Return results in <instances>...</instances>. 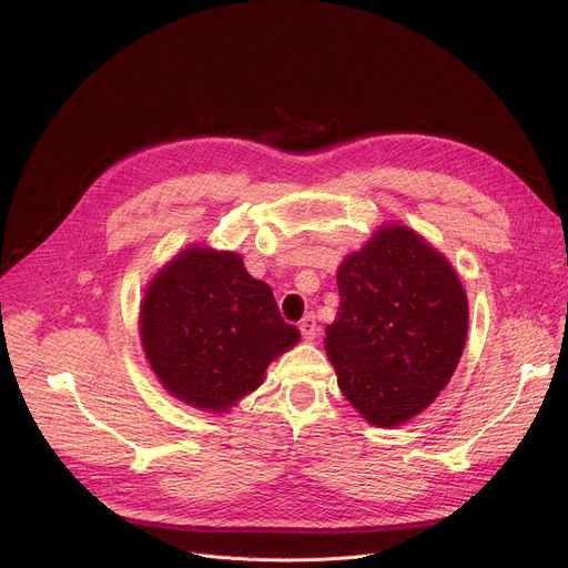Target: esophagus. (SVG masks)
<instances>
[{"mask_svg": "<svg viewBox=\"0 0 568 568\" xmlns=\"http://www.w3.org/2000/svg\"><path fill=\"white\" fill-rule=\"evenodd\" d=\"M298 331H301V335H303L305 342H312V339L318 335V323H316L314 314H307V316L301 318Z\"/></svg>", "mask_w": 568, "mask_h": 568, "instance_id": "1", "label": "esophagus"}]
</instances>
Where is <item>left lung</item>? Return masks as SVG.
Returning a JSON list of instances; mask_svg holds the SVG:
<instances>
[{
  "mask_svg": "<svg viewBox=\"0 0 568 568\" xmlns=\"http://www.w3.org/2000/svg\"><path fill=\"white\" fill-rule=\"evenodd\" d=\"M339 310L326 353L344 397L375 427L425 412L465 348L469 305L452 263L429 242L386 222L337 270Z\"/></svg>",
  "mask_w": 568,
  "mask_h": 568,
  "instance_id": "8db88e82",
  "label": "left lung"
}]
</instances>
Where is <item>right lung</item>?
<instances>
[{
    "label": "right lung",
    "instance_id": "1",
    "mask_svg": "<svg viewBox=\"0 0 568 568\" xmlns=\"http://www.w3.org/2000/svg\"><path fill=\"white\" fill-rule=\"evenodd\" d=\"M139 337L159 384L206 414H229L301 333L242 256L189 245L161 267L139 305Z\"/></svg>",
    "mask_w": 568,
    "mask_h": 568
}]
</instances>
